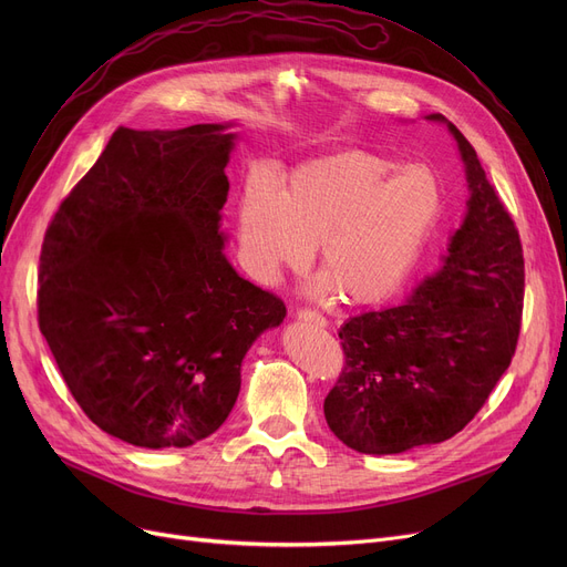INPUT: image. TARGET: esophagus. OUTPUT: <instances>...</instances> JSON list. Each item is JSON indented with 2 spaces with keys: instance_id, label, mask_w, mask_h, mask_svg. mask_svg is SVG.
I'll return each mask as SVG.
<instances>
[{
  "instance_id": "esophagus-1",
  "label": "esophagus",
  "mask_w": 567,
  "mask_h": 567,
  "mask_svg": "<svg viewBox=\"0 0 567 567\" xmlns=\"http://www.w3.org/2000/svg\"><path fill=\"white\" fill-rule=\"evenodd\" d=\"M296 317H299V319L306 321V323L317 326V329H323V326H329V321H326L323 315H319V312H315V310H308V308L296 310Z\"/></svg>"
}]
</instances>
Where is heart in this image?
<instances>
[{"instance_id":"b5f03b06","label":"heart","mask_w":567,"mask_h":567,"mask_svg":"<svg viewBox=\"0 0 567 567\" xmlns=\"http://www.w3.org/2000/svg\"><path fill=\"white\" fill-rule=\"evenodd\" d=\"M393 168L383 156L344 152L291 169L282 193L266 178L246 184L236 227L248 274L276 285L285 271L303 268L317 246V291H338L351 306L391 299L449 206L430 165Z\"/></svg>"}]
</instances>
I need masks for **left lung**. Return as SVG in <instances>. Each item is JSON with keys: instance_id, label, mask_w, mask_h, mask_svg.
I'll use <instances>...</instances> for the list:
<instances>
[{"instance_id": "obj_1", "label": "left lung", "mask_w": 567, "mask_h": 567, "mask_svg": "<svg viewBox=\"0 0 567 567\" xmlns=\"http://www.w3.org/2000/svg\"><path fill=\"white\" fill-rule=\"evenodd\" d=\"M445 122L441 114H430ZM468 212L441 271L409 301L351 317L344 368L323 400L331 432L365 455L404 453L462 432L511 368L522 329L524 252L471 142L449 122Z\"/></svg>"}]
</instances>
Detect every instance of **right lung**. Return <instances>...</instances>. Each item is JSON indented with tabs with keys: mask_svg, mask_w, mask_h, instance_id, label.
Segmentation results:
<instances>
[{
	"mask_svg": "<svg viewBox=\"0 0 567 567\" xmlns=\"http://www.w3.org/2000/svg\"><path fill=\"white\" fill-rule=\"evenodd\" d=\"M225 128L118 126L45 231L39 329L86 419L140 449L214 434L287 315L223 255Z\"/></svg>",
	"mask_w": 567,
	"mask_h": 567,
	"instance_id": "1",
	"label": "right lung"
}]
</instances>
